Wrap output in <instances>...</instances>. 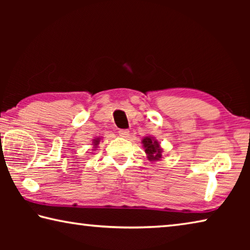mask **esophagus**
I'll list each match as a JSON object with an SVG mask.
<instances>
[{
	"mask_svg": "<svg viewBox=\"0 0 250 250\" xmlns=\"http://www.w3.org/2000/svg\"><path fill=\"white\" fill-rule=\"evenodd\" d=\"M119 135L122 138H129L130 135L129 130H119Z\"/></svg>",
	"mask_w": 250,
	"mask_h": 250,
	"instance_id": "obj_1",
	"label": "esophagus"
}]
</instances>
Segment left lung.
Masks as SVG:
<instances>
[{
    "label": "left lung",
    "instance_id": "obj_1",
    "mask_svg": "<svg viewBox=\"0 0 250 250\" xmlns=\"http://www.w3.org/2000/svg\"><path fill=\"white\" fill-rule=\"evenodd\" d=\"M142 145L145 147V152L146 153L147 160L150 161H159L162 158V147H161L158 140L152 137H145L142 139Z\"/></svg>",
    "mask_w": 250,
    "mask_h": 250
}]
</instances>
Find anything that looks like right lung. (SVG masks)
Listing matches in <instances>:
<instances>
[{"label":"right lung","instance_id":"obj_1","mask_svg":"<svg viewBox=\"0 0 250 250\" xmlns=\"http://www.w3.org/2000/svg\"><path fill=\"white\" fill-rule=\"evenodd\" d=\"M99 142H100V138L98 137V138H96V139H94V140H92V143H94V147H97V146L99 145Z\"/></svg>","mask_w":250,"mask_h":250}]
</instances>
